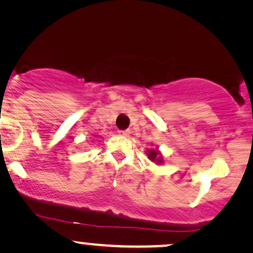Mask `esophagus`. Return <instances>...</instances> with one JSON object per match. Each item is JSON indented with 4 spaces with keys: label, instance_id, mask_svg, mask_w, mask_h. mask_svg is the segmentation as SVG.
<instances>
[{
    "label": "esophagus",
    "instance_id": "esophagus-1",
    "mask_svg": "<svg viewBox=\"0 0 253 253\" xmlns=\"http://www.w3.org/2000/svg\"><path fill=\"white\" fill-rule=\"evenodd\" d=\"M118 133H119V134H120V135L127 136V135H129L130 130H129V129H125V130H118Z\"/></svg>",
    "mask_w": 253,
    "mask_h": 253
}]
</instances>
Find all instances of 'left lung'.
<instances>
[{
    "instance_id": "obj_1",
    "label": "left lung",
    "mask_w": 253,
    "mask_h": 253,
    "mask_svg": "<svg viewBox=\"0 0 253 253\" xmlns=\"http://www.w3.org/2000/svg\"><path fill=\"white\" fill-rule=\"evenodd\" d=\"M158 154H159V152H156V150H149L148 158H149V160H152V161H156L160 164V162H162V160L158 158Z\"/></svg>"
}]
</instances>
